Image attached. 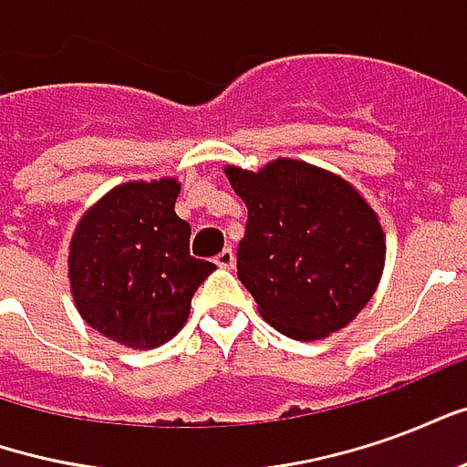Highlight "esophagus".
I'll list each match as a JSON object with an SVG mask.
<instances>
[{
  "mask_svg": "<svg viewBox=\"0 0 467 467\" xmlns=\"http://www.w3.org/2000/svg\"><path fill=\"white\" fill-rule=\"evenodd\" d=\"M214 265L223 267V270H233L234 267V250L233 247H224L223 253L214 257Z\"/></svg>",
  "mask_w": 467,
  "mask_h": 467,
  "instance_id": "34e87169",
  "label": "esophagus"
}]
</instances>
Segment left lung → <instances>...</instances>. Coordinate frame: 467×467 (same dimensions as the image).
I'll use <instances>...</instances> for the list:
<instances>
[{
  "label": "left lung",
  "mask_w": 467,
  "mask_h": 467,
  "mask_svg": "<svg viewBox=\"0 0 467 467\" xmlns=\"http://www.w3.org/2000/svg\"><path fill=\"white\" fill-rule=\"evenodd\" d=\"M247 204L237 277L267 323L293 340H320L370 303L385 237L370 204L335 174L297 160L260 172L227 167Z\"/></svg>",
  "instance_id": "8db88e82"
}]
</instances>
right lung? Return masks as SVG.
I'll return each instance as SVG.
<instances>
[{
  "label": "right lung",
  "mask_w": 467,
  "mask_h": 467,
  "mask_svg": "<svg viewBox=\"0 0 467 467\" xmlns=\"http://www.w3.org/2000/svg\"><path fill=\"white\" fill-rule=\"evenodd\" d=\"M180 184L130 182L82 217L69 280L89 327L127 348H157L182 327L214 263L190 254V224L174 214Z\"/></svg>",
  "instance_id": "1"
}]
</instances>
